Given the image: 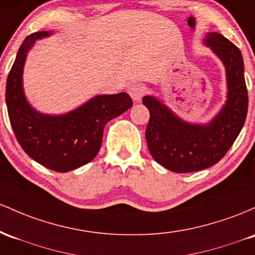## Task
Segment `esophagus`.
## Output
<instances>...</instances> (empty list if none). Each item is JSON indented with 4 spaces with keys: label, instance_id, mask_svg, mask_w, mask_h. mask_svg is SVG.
Here are the masks:
<instances>
[{
    "label": "esophagus",
    "instance_id": "34e87169",
    "mask_svg": "<svg viewBox=\"0 0 255 255\" xmlns=\"http://www.w3.org/2000/svg\"><path fill=\"white\" fill-rule=\"evenodd\" d=\"M145 91H147V88H145L144 84L142 83H133L128 87V94L132 97L133 101H139L143 96H144Z\"/></svg>",
    "mask_w": 255,
    "mask_h": 255
}]
</instances>
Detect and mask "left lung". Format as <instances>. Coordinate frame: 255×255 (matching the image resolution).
I'll return each instance as SVG.
<instances>
[{
	"label": "left lung",
	"instance_id": "obj_1",
	"mask_svg": "<svg viewBox=\"0 0 255 255\" xmlns=\"http://www.w3.org/2000/svg\"><path fill=\"white\" fill-rule=\"evenodd\" d=\"M205 42L224 62L228 78L227 104L210 124H188L155 97L142 100L150 113L145 128L148 149L155 161L177 173L217 164L235 142L247 117L248 91L241 51L217 32L208 33Z\"/></svg>",
	"mask_w": 255,
	"mask_h": 255
}]
</instances>
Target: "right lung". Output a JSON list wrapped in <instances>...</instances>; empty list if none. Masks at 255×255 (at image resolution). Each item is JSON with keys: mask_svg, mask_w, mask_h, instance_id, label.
Masks as SVG:
<instances>
[{"mask_svg": "<svg viewBox=\"0 0 255 255\" xmlns=\"http://www.w3.org/2000/svg\"><path fill=\"white\" fill-rule=\"evenodd\" d=\"M49 33L38 31L22 42L8 74L5 104L14 135L25 153L44 167L68 172L95 158L101 148L105 125L132 107V100L127 93H120L94 97L64 116L36 112L24 96L22 68L36 39Z\"/></svg>", "mask_w": 255, "mask_h": 255, "instance_id": "1", "label": "right lung"}]
</instances>
